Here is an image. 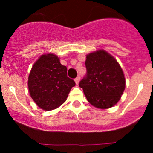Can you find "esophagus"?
Masks as SVG:
<instances>
[{"instance_id": "1", "label": "esophagus", "mask_w": 153, "mask_h": 153, "mask_svg": "<svg viewBox=\"0 0 153 153\" xmlns=\"http://www.w3.org/2000/svg\"><path fill=\"white\" fill-rule=\"evenodd\" d=\"M79 79H80V76H78L75 79V82H76V84H78V83H79Z\"/></svg>"}]
</instances>
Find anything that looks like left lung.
<instances>
[{"instance_id": "obj_1", "label": "left lung", "mask_w": 153, "mask_h": 153, "mask_svg": "<svg viewBox=\"0 0 153 153\" xmlns=\"http://www.w3.org/2000/svg\"><path fill=\"white\" fill-rule=\"evenodd\" d=\"M86 74L79 87L90 104L108 109L118 102L126 87L123 71L113 56L103 50L86 55Z\"/></svg>"}]
</instances>
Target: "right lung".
<instances>
[{
	"instance_id": "add662e5",
	"label": "right lung",
	"mask_w": 153,
	"mask_h": 153,
	"mask_svg": "<svg viewBox=\"0 0 153 153\" xmlns=\"http://www.w3.org/2000/svg\"><path fill=\"white\" fill-rule=\"evenodd\" d=\"M66 66L53 53L42 55L34 63L28 77L31 98L42 109L49 111L66 101L70 90L75 86L67 76Z\"/></svg>"
}]
</instances>
